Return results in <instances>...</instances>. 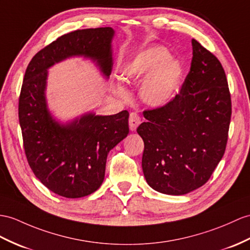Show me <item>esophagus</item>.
Returning <instances> with one entry per match:
<instances>
[{"mask_svg":"<svg viewBox=\"0 0 250 250\" xmlns=\"http://www.w3.org/2000/svg\"><path fill=\"white\" fill-rule=\"evenodd\" d=\"M141 123V119L136 112H131L129 115V128L130 130L135 131L137 129V127Z\"/></svg>","mask_w":250,"mask_h":250,"instance_id":"34e87169","label":"esophagus"}]
</instances>
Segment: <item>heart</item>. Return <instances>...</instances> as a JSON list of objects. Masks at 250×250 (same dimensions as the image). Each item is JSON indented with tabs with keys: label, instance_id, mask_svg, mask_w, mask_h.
<instances>
[{
	"label": "heart",
	"instance_id": "heart-1",
	"mask_svg": "<svg viewBox=\"0 0 250 250\" xmlns=\"http://www.w3.org/2000/svg\"><path fill=\"white\" fill-rule=\"evenodd\" d=\"M182 68L178 60L169 58L166 48L154 46L138 53L121 69V79L126 83L142 82L140 96L151 107H162L173 101L180 88ZM114 92L126 96L125 89L118 84Z\"/></svg>",
	"mask_w": 250,
	"mask_h": 250
}]
</instances>
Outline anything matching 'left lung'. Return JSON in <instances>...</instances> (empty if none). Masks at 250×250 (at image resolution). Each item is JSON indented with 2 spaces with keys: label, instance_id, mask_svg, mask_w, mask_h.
I'll list each match as a JSON object with an SVG mask.
<instances>
[{
  "label": "left lung",
  "instance_id": "left-lung-1",
  "mask_svg": "<svg viewBox=\"0 0 250 250\" xmlns=\"http://www.w3.org/2000/svg\"><path fill=\"white\" fill-rule=\"evenodd\" d=\"M190 72L168 104L145 110L138 127L144 141L142 168L154 190L184 195L204 186L226 149L231 97L214 55L192 39Z\"/></svg>",
  "mask_w": 250,
  "mask_h": 250
}]
</instances>
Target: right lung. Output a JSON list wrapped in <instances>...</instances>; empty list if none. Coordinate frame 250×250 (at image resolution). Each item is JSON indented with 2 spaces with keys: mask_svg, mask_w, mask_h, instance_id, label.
I'll use <instances>...</instances> for the list:
<instances>
[{
  "mask_svg": "<svg viewBox=\"0 0 250 250\" xmlns=\"http://www.w3.org/2000/svg\"><path fill=\"white\" fill-rule=\"evenodd\" d=\"M113 36L111 27L65 34L36 54L25 71L19 97L24 150L36 177L59 196L83 197L102 186L108 153L129 132V113H86L70 123H58L46 106L47 69L69 57L83 56L96 62L108 78Z\"/></svg>",
  "mask_w": 250,
  "mask_h": 250,
  "instance_id": "1",
  "label": "right lung"
}]
</instances>
